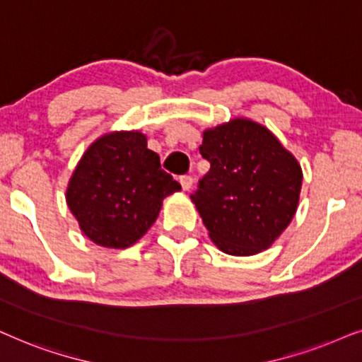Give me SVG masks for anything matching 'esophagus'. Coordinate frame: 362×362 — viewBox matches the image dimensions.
<instances>
[{
  "mask_svg": "<svg viewBox=\"0 0 362 362\" xmlns=\"http://www.w3.org/2000/svg\"><path fill=\"white\" fill-rule=\"evenodd\" d=\"M180 185L184 190H190L192 185H194V178L190 175H182L180 177Z\"/></svg>",
  "mask_w": 362,
  "mask_h": 362,
  "instance_id": "34e87169",
  "label": "esophagus"
}]
</instances>
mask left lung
Here are the masks:
<instances>
[{
    "label": "left lung",
    "mask_w": 362,
    "mask_h": 362,
    "mask_svg": "<svg viewBox=\"0 0 362 362\" xmlns=\"http://www.w3.org/2000/svg\"><path fill=\"white\" fill-rule=\"evenodd\" d=\"M200 153L210 170L192 195L221 252L237 257L267 250L290 225L303 172L263 125L235 119L204 132Z\"/></svg>",
    "instance_id": "left-lung-1"
}]
</instances>
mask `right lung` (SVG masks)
I'll return each mask as SVG.
<instances>
[{"label":"right lung","mask_w":362,"mask_h":362,"mask_svg":"<svg viewBox=\"0 0 362 362\" xmlns=\"http://www.w3.org/2000/svg\"><path fill=\"white\" fill-rule=\"evenodd\" d=\"M180 189L144 134L114 132L88 148L66 197L86 237L100 247L127 248L157 220L162 200Z\"/></svg>","instance_id":"right-lung-1"}]
</instances>
